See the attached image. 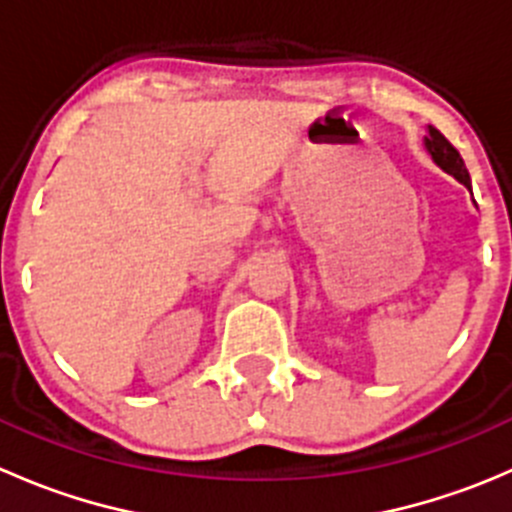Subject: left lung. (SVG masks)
<instances>
[{
	"label": "left lung",
	"mask_w": 512,
	"mask_h": 512,
	"mask_svg": "<svg viewBox=\"0 0 512 512\" xmlns=\"http://www.w3.org/2000/svg\"><path fill=\"white\" fill-rule=\"evenodd\" d=\"M423 146H426V151L431 153V158L436 160V163L441 165L446 173H451L458 183H463L466 188H471V175H468L466 165H463L461 153H458L456 148L446 141V136H443L438 128L428 126V136H423Z\"/></svg>",
	"instance_id": "1"
}]
</instances>
